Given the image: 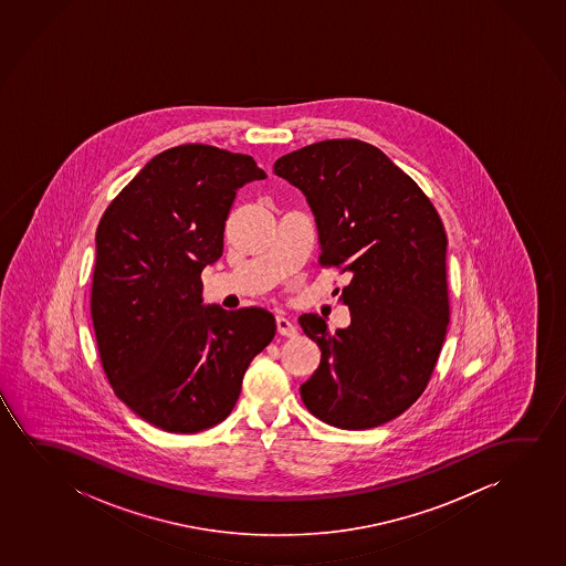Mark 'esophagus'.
Wrapping results in <instances>:
<instances>
[{
    "instance_id": "34e87169",
    "label": "esophagus",
    "mask_w": 566,
    "mask_h": 566,
    "mask_svg": "<svg viewBox=\"0 0 566 566\" xmlns=\"http://www.w3.org/2000/svg\"><path fill=\"white\" fill-rule=\"evenodd\" d=\"M276 328H279V333L282 336H295L297 334V326L290 318L284 317V315L276 317Z\"/></svg>"
}]
</instances>
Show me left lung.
I'll list each match as a JSON object with an SVG mask.
<instances>
[{
  "mask_svg": "<svg viewBox=\"0 0 566 566\" xmlns=\"http://www.w3.org/2000/svg\"><path fill=\"white\" fill-rule=\"evenodd\" d=\"M274 174L310 202L321 264L349 274L340 295L348 328L331 333L325 318L300 317L321 348L317 371L300 387L303 403L328 426H382L426 390L447 336L441 218L418 184L364 140L300 148L279 158Z\"/></svg>",
  "mask_w": 566,
  "mask_h": 566,
  "instance_id": "1",
  "label": "left lung"
}]
</instances>
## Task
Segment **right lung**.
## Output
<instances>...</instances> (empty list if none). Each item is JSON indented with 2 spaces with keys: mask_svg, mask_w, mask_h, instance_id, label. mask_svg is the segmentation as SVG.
<instances>
[{
  "mask_svg": "<svg viewBox=\"0 0 566 566\" xmlns=\"http://www.w3.org/2000/svg\"><path fill=\"white\" fill-rule=\"evenodd\" d=\"M255 160L210 145L156 155L96 230L91 315L117 398L168 433H199L230 416L251 359L276 333L261 307L202 303L201 272L224 249L240 187Z\"/></svg>",
  "mask_w": 566,
  "mask_h": 566,
  "instance_id": "obj_1",
  "label": "right lung"
}]
</instances>
